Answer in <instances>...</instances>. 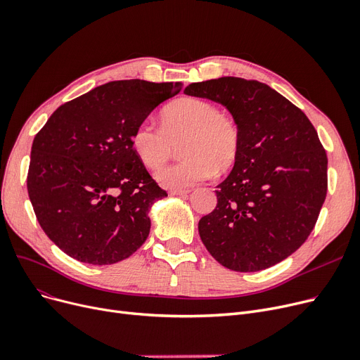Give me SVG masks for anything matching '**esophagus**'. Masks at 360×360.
I'll list each match as a JSON object with an SVG mask.
<instances>
[{"label":"esophagus","instance_id":"34e87169","mask_svg":"<svg viewBox=\"0 0 360 360\" xmlns=\"http://www.w3.org/2000/svg\"><path fill=\"white\" fill-rule=\"evenodd\" d=\"M188 193H190V190H170L169 191V194H172V195H185Z\"/></svg>","mask_w":360,"mask_h":360}]
</instances>
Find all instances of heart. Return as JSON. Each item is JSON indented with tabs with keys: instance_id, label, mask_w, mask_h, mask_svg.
Segmentation results:
<instances>
[{
	"instance_id": "1",
	"label": "heart",
	"mask_w": 360,
	"mask_h": 360,
	"mask_svg": "<svg viewBox=\"0 0 360 360\" xmlns=\"http://www.w3.org/2000/svg\"><path fill=\"white\" fill-rule=\"evenodd\" d=\"M184 158L158 172V181L174 190L209 179L214 172H226L237 163L243 136L237 120L221 113L214 103L184 97L160 115V127L148 120L138 123L132 146L138 159L148 169L162 167L179 144Z\"/></svg>"
}]
</instances>
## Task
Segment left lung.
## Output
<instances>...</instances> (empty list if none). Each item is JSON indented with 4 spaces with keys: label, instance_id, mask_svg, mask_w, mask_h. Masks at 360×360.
<instances>
[{
    "label": "left lung",
    "instance_id": "8db88e82",
    "mask_svg": "<svg viewBox=\"0 0 360 360\" xmlns=\"http://www.w3.org/2000/svg\"><path fill=\"white\" fill-rule=\"evenodd\" d=\"M186 96L224 104L243 144L217 202L198 232L222 266L256 272L299 248L315 228L328 188V158L307 116L279 92L253 79L225 76L191 84Z\"/></svg>",
    "mask_w": 360,
    "mask_h": 360
}]
</instances>
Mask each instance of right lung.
<instances>
[{
    "label": "right lung",
    "instance_id": "right-lung-1",
    "mask_svg": "<svg viewBox=\"0 0 360 360\" xmlns=\"http://www.w3.org/2000/svg\"><path fill=\"white\" fill-rule=\"evenodd\" d=\"M182 84L113 81L61 104L35 135L27 194L44 232L89 264L129 257L167 195L138 159L132 132Z\"/></svg>",
    "mask_w": 360,
    "mask_h": 360
}]
</instances>
